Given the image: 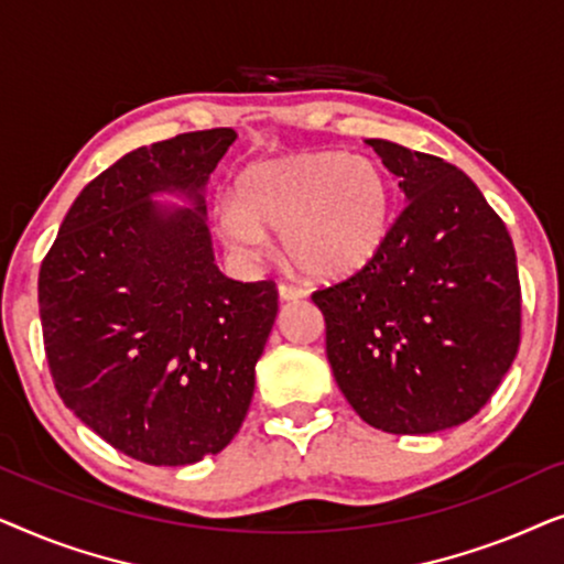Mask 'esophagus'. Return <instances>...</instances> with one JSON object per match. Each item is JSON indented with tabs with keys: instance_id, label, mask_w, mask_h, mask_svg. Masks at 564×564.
I'll return each mask as SVG.
<instances>
[{
	"instance_id": "obj_1",
	"label": "esophagus",
	"mask_w": 564,
	"mask_h": 564,
	"mask_svg": "<svg viewBox=\"0 0 564 564\" xmlns=\"http://www.w3.org/2000/svg\"><path fill=\"white\" fill-rule=\"evenodd\" d=\"M305 290L292 288V284H280V300L282 303H295V300H303Z\"/></svg>"
}]
</instances>
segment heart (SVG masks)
<instances>
[{"instance_id": "obj_1", "label": "heart", "mask_w": 564, "mask_h": 564, "mask_svg": "<svg viewBox=\"0 0 564 564\" xmlns=\"http://www.w3.org/2000/svg\"><path fill=\"white\" fill-rule=\"evenodd\" d=\"M395 192L388 169L344 151H307L261 161L236 176L234 199L215 205L230 249L253 257L264 230H280L282 249L315 282H344L380 259L392 230Z\"/></svg>"}]
</instances>
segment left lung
<instances>
[{
    "instance_id": "left-lung-1",
    "label": "left lung",
    "mask_w": 564,
    "mask_h": 564,
    "mask_svg": "<svg viewBox=\"0 0 564 564\" xmlns=\"http://www.w3.org/2000/svg\"><path fill=\"white\" fill-rule=\"evenodd\" d=\"M408 205L367 272L313 292L338 390L369 426L436 434L473 419L511 369L521 284L506 223L457 166L367 141Z\"/></svg>"
}]
</instances>
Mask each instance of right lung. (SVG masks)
Returning a JSON list of instances; mask_svg holds the SVG:
<instances>
[{
  "label": "right lung",
  "instance_id": "obj_1",
  "mask_svg": "<svg viewBox=\"0 0 564 564\" xmlns=\"http://www.w3.org/2000/svg\"><path fill=\"white\" fill-rule=\"evenodd\" d=\"M234 141L236 130L213 128L126 153L79 192L37 276L61 400L145 465L226 449L276 318L274 282L215 267L203 189Z\"/></svg>",
  "mask_w": 564,
  "mask_h": 564
}]
</instances>
